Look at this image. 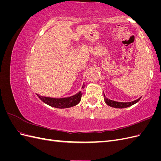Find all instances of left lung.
<instances>
[{
	"instance_id": "obj_1",
	"label": "left lung",
	"mask_w": 161,
	"mask_h": 161,
	"mask_svg": "<svg viewBox=\"0 0 161 161\" xmlns=\"http://www.w3.org/2000/svg\"><path fill=\"white\" fill-rule=\"evenodd\" d=\"M104 97H105L104 100H105V102L107 105H108L110 107H112V108H119V109L128 108V107H130V106L133 105L135 103H137V102H138L140 101V99H141V97H140V98L138 99L137 100H135L134 101L128 102V103H122V102H118V101H115L108 99V98H106V97H105V95H104Z\"/></svg>"
}]
</instances>
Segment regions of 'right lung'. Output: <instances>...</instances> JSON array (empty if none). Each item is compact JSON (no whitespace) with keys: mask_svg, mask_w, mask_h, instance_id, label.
<instances>
[{"mask_svg":"<svg viewBox=\"0 0 161 161\" xmlns=\"http://www.w3.org/2000/svg\"><path fill=\"white\" fill-rule=\"evenodd\" d=\"M85 85L82 86V88L83 89ZM37 97L40 98L43 103L50 105L51 107H53L59 109H64L71 108L75 105H76L79 103L81 100L82 92L80 91L78 92L76 95H73L70 97H66V98H62V99H56V98H51V97H46L39 95L36 94Z\"/></svg>","mask_w":161,"mask_h":161,"instance_id":"obj_1","label":"right lung"}]
</instances>
